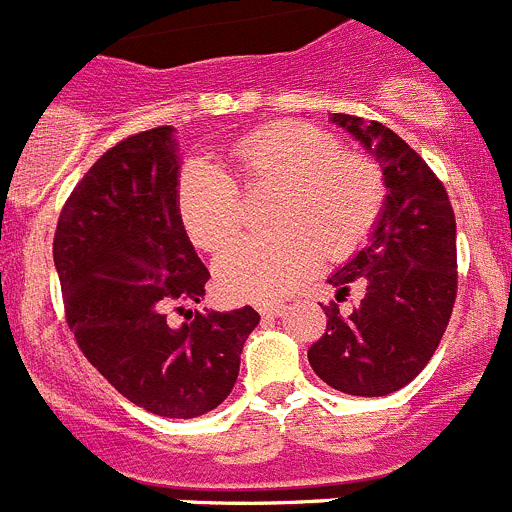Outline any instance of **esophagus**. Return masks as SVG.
Here are the masks:
<instances>
[{
	"label": "esophagus",
	"mask_w": 512,
	"mask_h": 512,
	"mask_svg": "<svg viewBox=\"0 0 512 512\" xmlns=\"http://www.w3.org/2000/svg\"><path fill=\"white\" fill-rule=\"evenodd\" d=\"M259 315L266 320H274V318H279V315H284V307L264 305V307H259Z\"/></svg>",
	"instance_id": "34e87169"
}]
</instances>
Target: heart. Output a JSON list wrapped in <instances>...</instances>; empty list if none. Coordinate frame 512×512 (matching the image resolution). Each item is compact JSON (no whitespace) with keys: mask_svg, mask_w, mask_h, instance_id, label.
Masks as SVG:
<instances>
[{"mask_svg":"<svg viewBox=\"0 0 512 512\" xmlns=\"http://www.w3.org/2000/svg\"><path fill=\"white\" fill-rule=\"evenodd\" d=\"M228 156L248 187H274L277 233L241 235L215 259V284L238 302H279L318 271L323 253L343 259L366 241L384 205L377 166L341 151L310 122H279L238 138ZM176 212L194 246L215 251L241 225L233 176L210 158L179 169Z\"/></svg>","mask_w":512,"mask_h":512,"instance_id":"heart-1","label":"heart"}]
</instances>
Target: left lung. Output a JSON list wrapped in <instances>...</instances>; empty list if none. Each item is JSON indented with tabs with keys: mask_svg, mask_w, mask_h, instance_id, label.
<instances>
[{
	"mask_svg": "<svg viewBox=\"0 0 512 512\" xmlns=\"http://www.w3.org/2000/svg\"><path fill=\"white\" fill-rule=\"evenodd\" d=\"M330 122L372 153L382 169V212L369 243L328 284H351L364 300L351 315L323 307L328 325L307 351L312 372L333 390L384 397L413 382L449 325L456 300V220L449 194L423 158L382 122L333 112Z\"/></svg>",
	"mask_w": 512,
	"mask_h": 512,
	"instance_id": "1",
	"label": "left lung"
}]
</instances>
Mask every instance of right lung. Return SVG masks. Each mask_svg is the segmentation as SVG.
I'll use <instances>...</instances> for the list:
<instances>
[{"label": "right lung", "mask_w": 512, "mask_h": 512, "mask_svg": "<svg viewBox=\"0 0 512 512\" xmlns=\"http://www.w3.org/2000/svg\"><path fill=\"white\" fill-rule=\"evenodd\" d=\"M171 125L130 135L76 184L58 217L53 261L76 343L107 382L161 418H200L233 390L253 307L184 310L205 297L179 212ZM182 311L184 324L168 312Z\"/></svg>", "instance_id": "right-lung-1"}]
</instances>
